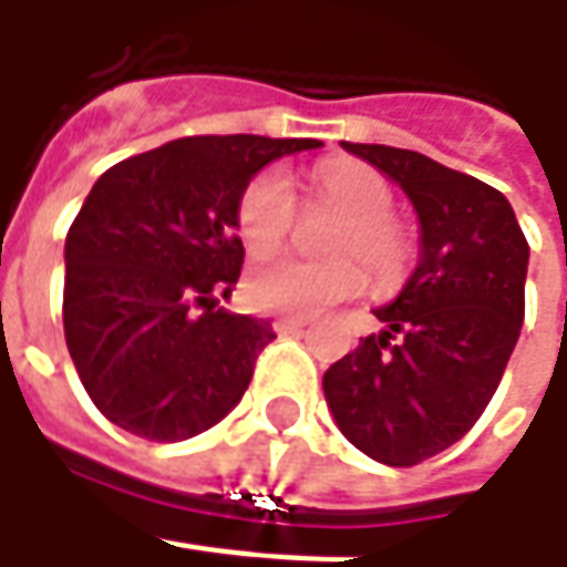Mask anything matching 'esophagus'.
<instances>
[{
    "mask_svg": "<svg viewBox=\"0 0 567 567\" xmlns=\"http://www.w3.org/2000/svg\"><path fill=\"white\" fill-rule=\"evenodd\" d=\"M274 331L277 334H299V331H306V321L302 318H280V321H274Z\"/></svg>",
    "mask_w": 567,
    "mask_h": 567,
    "instance_id": "1",
    "label": "esophagus"
}]
</instances>
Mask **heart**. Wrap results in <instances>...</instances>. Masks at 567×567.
<instances>
[{"instance_id":"1","label":"heart","mask_w":567,"mask_h":567,"mask_svg":"<svg viewBox=\"0 0 567 567\" xmlns=\"http://www.w3.org/2000/svg\"><path fill=\"white\" fill-rule=\"evenodd\" d=\"M316 195L324 205L343 210V220L324 239V261H271L246 277V299L261 312L316 316L362 290V271L384 290L401 284L416 249L394 217L391 183L360 164H334L316 169ZM296 224V195L284 169L255 173L236 202V229L251 255L284 249Z\"/></svg>"}]
</instances>
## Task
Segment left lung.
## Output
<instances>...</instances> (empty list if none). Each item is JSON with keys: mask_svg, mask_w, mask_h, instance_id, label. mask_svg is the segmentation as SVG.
<instances>
[{"mask_svg": "<svg viewBox=\"0 0 567 567\" xmlns=\"http://www.w3.org/2000/svg\"><path fill=\"white\" fill-rule=\"evenodd\" d=\"M410 195L423 255L403 293L375 309L384 331L324 372L340 432L388 467L461 442L489 406L524 324L530 246L498 188L388 144L343 142Z\"/></svg>", "mask_w": 567, "mask_h": 567, "instance_id": "1", "label": "left lung"}]
</instances>
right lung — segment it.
Masks as SVG:
<instances>
[{
    "mask_svg": "<svg viewBox=\"0 0 567 567\" xmlns=\"http://www.w3.org/2000/svg\"><path fill=\"white\" fill-rule=\"evenodd\" d=\"M316 138L195 135L110 166L65 236V343L100 413L147 442L220 423L249 388L271 321L229 316L243 271L236 202Z\"/></svg>",
    "mask_w": 567,
    "mask_h": 567,
    "instance_id": "1",
    "label": "right lung"
}]
</instances>
